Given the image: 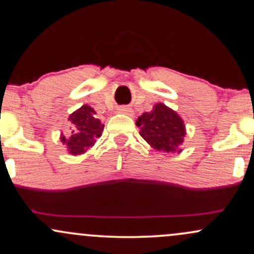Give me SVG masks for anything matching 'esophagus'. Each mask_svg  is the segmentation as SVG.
<instances>
[{
  "mask_svg": "<svg viewBox=\"0 0 254 254\" xmlns=\"http://www.w3.org/2000/svg\"><path fill=\"white\" fill-rule=\"evenodd\" d=\"M118 113L126 114V115H130V114H132L133 112H132V109H129V108H127V107H120L118 109Z\"/></svg>",
  "mask_w": 254,
  "mask_h": 254,
  "instance_id": "1",
  "label": "esophagus"
}]
</instances>
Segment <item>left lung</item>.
<instances>
[{"label":"left lung","instance_id":"8db88e82","mask_svg":"<svg viewBox=\"0 0 254 254\" xmlns=\"http://www.w3.org/2000/svg\"><path fill=\"white\" fill-rule=\"evenodd\" d=\"M140 135L157 151L178 152L186 135L184 120L172 108L163 103L153 105L150 113H144L135 121Z\"/></svg>","mask_w":254,"mask_h":254}]
</instances>
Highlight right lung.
Wrapping results in <instances>:
<instances>
[{
  "label": "right lung",
  "mask_w": 254,
  "mask_h": 254,
  "mask_svg": "<svg viewBox=\"0 0 254 254\" xmlns=\"http://www.w3.org/2000/svg\"><path fill=\"white\" fill-rule=\"evenodd\" d=\"M95 114L93 108L84 104L69 115L68 120L73 124L74 129H72L69 136H65L64 133H61L60 136V140L69 155H82L93 146L97 139L102 135L104 125L101 120L95 118Z\"/></svg>",
  "instance_id": "add662e5"
}]
</instances>
